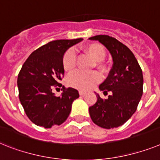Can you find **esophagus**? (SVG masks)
Wrapping results in <instances>:
<instances>
[{"label": "esophagus", "mask_w": 160, "mask_h": 160, "mask_svg": "<svg viewBox=\"0 0 160 160\" xmlns=\"http://www.w3.org/2000/svg\"><path fill=\"white\" fill-rule=\"evenodd\" d=\"M79 93H80V96H84V95L86 94V92H85V91H83V90H80L79 91Z\"/></svg>", "instance_id": "34e87169"}]
</instances>
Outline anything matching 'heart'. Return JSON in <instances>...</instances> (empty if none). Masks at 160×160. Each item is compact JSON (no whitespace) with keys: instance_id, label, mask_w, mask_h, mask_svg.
<instances>
[{"instance_id":"1","label":"heart","mask_w":160,"mask_h":160,"mask_svg":"<svg viewBox=\"0 0 160 160\" xmlns=\"http://www.w3.org/2000/svg\"><path fill=\"white\" fill-rule=\"evenodd\" d=\"M84 53L90 56L97 62L102 61L106 58L105 48L98 43H91L82 48ZM76 66V56L75 51L70 49L65 52L62 57V67L67 72H72ZM98 66L101 67V62H98ZM102 80V76L98 72H83L76 71L68 77V84L71 87L87 90L90 89L95 84H98Z\"/></svg>"}]
</instances>
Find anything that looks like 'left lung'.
I'll use <instances>...</instances> for the list:
<instances>
[{"label":"left lung","mask_w":160,"mask_h":160,"mask_svg":"<svg viewBox=\"0 0 160 160\" xmlns=\"http://www.w3.org/2000/svg\"><path fill=\"white\" fill-rule=\"evenodd\" d=\"M105 45L110 51L113 65L105 81L99 85L104 93L111 92L103 100L97 94V102L89 107L92 122L103 128L123 125L138 108L143 92V76L138 60L125 45L107 35L90 37Z\"/></svg>","instance_id":"1"}]
</instances>
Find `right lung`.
I'll return each instance as SVG.
<instances>
[{"instance_id": "obj_1", "label": "right lung", "mask_w": 160, "mask_h": 160, "mask_svg": "<svg viewBox=\"0 0 160 160\" xmlns=\"http://www.w3.org/2000/svg\"><path fill=\"white\" fill-rule=\"evenodd\" d=\"M81 41H50L32 52L22 65L17 81L18 97L27 116L35 124L49 128L62 124L69 116L73 101L79 98L78 91L62 86V94L56 97L52 89L62 87L64 53Z\"/></svg>"}]
</instances>
